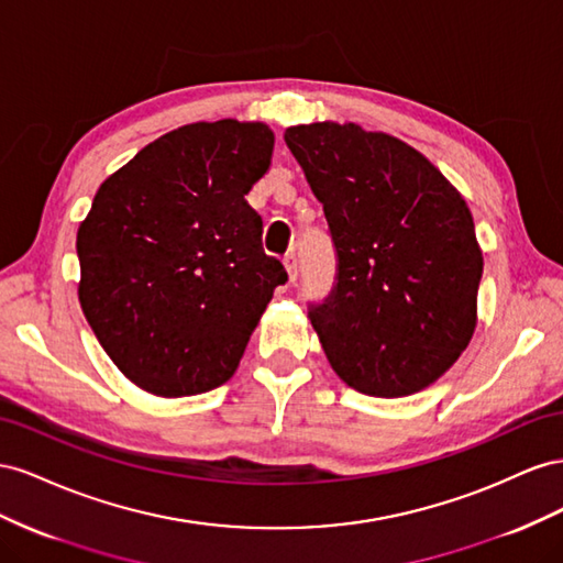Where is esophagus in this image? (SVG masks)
<instances>
[{
    "label": "esophagus",
    "mask_w": 563,
    "mask_h": 563,
    "mask_svg": "<svg viewBox=\"0 0 563 563\" xmlns=\"http://www.w3.org/2000/svg\"><path fill=\"white\" fill-rule=\"evenodd\" d=\"M283 264H285V271H287V278H290V283H295V280H297V276H299V262H297V254H295V252H292V254H285Z\"/></svg>",
    "instance_id": "obj_1"
}]
</instances>
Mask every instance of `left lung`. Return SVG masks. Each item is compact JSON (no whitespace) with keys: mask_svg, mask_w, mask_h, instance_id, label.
Returning a JSON list of instances; mask_svg holds the SVG:
<instances>
[{"mask_svg":"<svg viewBox=\"0 0 563 563\" xmlns=\"http://www.w3.org/2000/svg\"><path fill=\"white\" fill-rule=\"evenodd\" d=\"M336 250V287L311 309L332 371L377 398L422 391L476 330L484 254L460 190L391 134L353 122L285 130Z\"/></svg>","mask_w":563,"mask_h":563,"instance_id":"1","label":"left lung"}]
</instances>
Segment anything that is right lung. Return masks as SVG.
Returning a JSON list of instances; mask_svg holds the SVG:
<instances>
[{"label": "right lung", "mask_w": 563, "mask_h": 563, "mask_svg": "<svg viewBox=\"0 0 563 563\" xmlns=\"http://www.w3.org/2000/svg\"><path fill=\"white\" fill-rule=\"evenodd\" d=\"M264 122H192L141 148L77 229V297L139 389L196 396L229 382L287 280L245 196L271 167Z\"/></svg>", "instance_id": "add662e5"}]
</instances>
